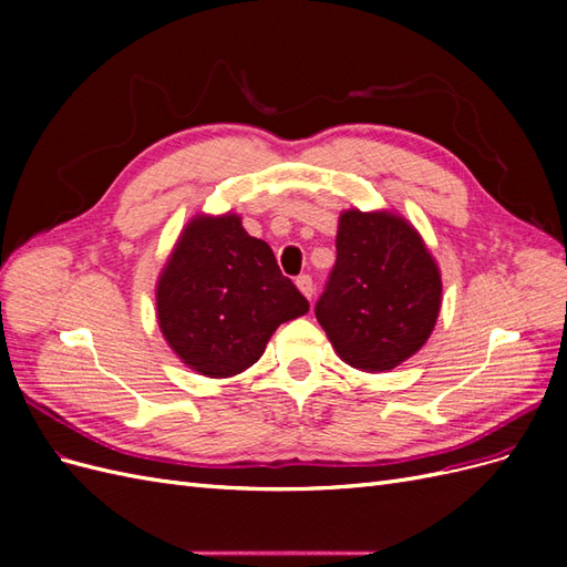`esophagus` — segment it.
Returning <instances> with one entry per match:
<instances>
[{
  "instance_id": "1",
  "label": "esophagus",
  "mask_w": 567,
  "mask_h": 567,
  "mask_svg": "<svg viewBox=\"0 0 567 567\" xmlns=\"http://www.w3.org/2000/svg\"><path fill=\"white\" fill-rule=\"evenodd\" d=\"M296 286L300 288V293H302L307 300H312V296H315V281H312L310 274H300V277L296 279Z\"/></svg>"
}]
</instances>
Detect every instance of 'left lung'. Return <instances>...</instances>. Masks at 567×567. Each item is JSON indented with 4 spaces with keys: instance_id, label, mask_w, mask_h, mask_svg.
<instances>
[{
    "instance_id": "8db88e82",
    "label": "left lung",
    "mask_w": 567,
    "mask_h": 567,
    "mask_svg": "<svg viewBox=\"0 0 567 567\" xmlns=\"http://www.w3.org/2000/svg\"><path fill=\"white\" fill-rule=\"evenodd\" d=\"M336 267L315 315L336 354L381 373L414 357L431 338L442 277L416 227L390 210L340 213Z\"/></svg>"
}]
</instances>
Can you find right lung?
<instances>
[{"label": "right lung", "instance_id": "add662e5", "mask_svg": "<svg viewBox=\"0 0 567 567\" xmlns=\"http://www.w3.org/2000/svg\"><path fill=\"white\" fill-rule=\"evenodd\" d=\"M307 312L310 302L236 213L188 219L156 284L163 338L208 379H231L252 367L271 333Z\"/></svg>", "mask_w": 567, "mask_h": 567}]
</instances>
